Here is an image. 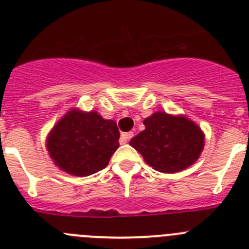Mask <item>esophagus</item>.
I'll use <instances>...</instances> for the list:
<instances>
[{
  "label": "esophagus",
  "mask_w": 249,
  "mask_h": 249,
  "mask_svg": "<svg viewBox=\"0 0 249 249\" xmlns=\"http://www.w3.org/2000/svg\"><path fill=\"white\" fill-rule=\"evenodd\" d=\"M133 132H127V133H122L121 134V142H127L128 140H130L133 138Z\"/></svg>",
  "instance_id": "esophagus-1"
}]
</instances>
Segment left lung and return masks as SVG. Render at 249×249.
Instances as JSON below:
<instances>
[{
    "mask_svg": "<svg viewBox=\"0 0 249 249\" xmlns=\"http://www.w3.org/2000/svg\"><path fill=\"white\" fill-rule=\"evenodd\" d=\"M144 125L145 129L129 144L149 166L162 173L188 168L198 159L205 145L202 130L186 117L156 112L144 120Z\"/></svg>",
    "mask_w": 249,
    "mask_h": 249,
    "instance_id": "left-lung-1",
    "label": "left lung"
}]
</instances>
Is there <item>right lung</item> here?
I'll return each mask as SVG.
<instances>
[{
	"instance_id": "right-lung-1",
	"label": "right lung",
	"mask_w": 249,
	"mask_h": 249,
	"mask_svg": "<svg viewBox=\"0 0 249 249\" xmlns=\"http://www.w3.org/2000/svg\"><path fill=\"white\" fill-rule=\"evenodd\" d=\"M116 122L95 111L71 110L52 129L47 142L49 155L63 171L87 177L107 166L119 147Z\"/></svg>"
}]
</instances>
